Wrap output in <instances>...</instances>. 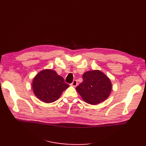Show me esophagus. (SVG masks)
Instances as JSON below:
<instances>
[{
    "label": "esophagus",
    "mask_w": 146,
    "mask_h": 146,
    "mask_svg": "<svg viewBox=\"0 0 146 146\" xmlns=\"http://www.w3.org/2000/svg\"><path fill=\"white\" fill-rule=\"evenodd\" d=\"M78 85V83H77V81L76 80H75L73 81V82L71 83V86H74V87H76Z\"/></svg>",
    "instance_id": "obj_1"
}]
</instances>
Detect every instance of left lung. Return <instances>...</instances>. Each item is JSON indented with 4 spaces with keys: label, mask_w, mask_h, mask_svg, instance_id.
Here are the masks:
<instances>
[{
    "label": "left lung",
    "mask_w": 146,
    "mask_h": 146,
    "mask_svg": "<svg viewBox=\"0 0 146 146\" xmlns=\"http://www.w3.org/2000/svg\"><path fill=\"white\" fill-rule=\"evenodd\" d=\"M76 90L85 102L95 105L110 96L112 83L108 76L100 70H88L83 74V82L76 87Z\"/></svg>",
    "instance_id": "obj_1"
}]
</instances>
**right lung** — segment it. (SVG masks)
Listing matches in <instances>:
<instances>
[{"label": "right lung", "mask_w": 146, "mask_h": 146, "mask_svg": "<svg viewBox=\"0 0 146 146\" xmlns=\"http://www.w3.org/2000/svg\"><path fill=\"white\" fill-rule=\"evenodd\" d=\"M64 78L54 70L46 69L39 72L33 79L34 94L41 101L47 104L58 100L62 92L69 87Z\"/></svg>", "instance_id": "obj_1"}]
</instances>
